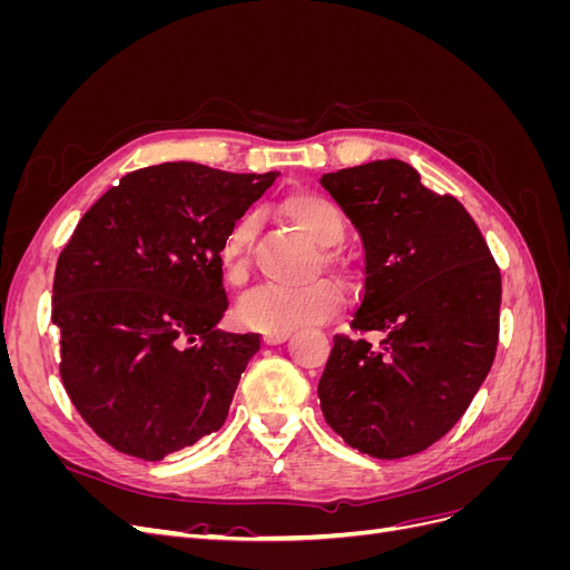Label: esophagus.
Masks as SVG:
<instances>
[{
  "label": "esophagus",
  "instance_id": "esophagus-1",
  "mask_svg": "<svg viewBox=\"0 0 570 570\" xmlns=\"http://www.w3.org/2000/svg\"><path fill=\"white\" fill-rule=\"evenodd\" d=\"M287 337H292V331H271V333H264V342L266 344H281Z\"/></svg>",
  "mask_w": 570,
  "mask_h": 570
}]
</instances>
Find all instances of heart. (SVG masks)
Here are the masks:
<instances>
[{
  "label": "heart",
  "mask_w": 570,
  "mask_h": 570,
  "mask_svg": "<svg viewBox=\"0 0 570 570\" xmlns=\"http://www.w3.org/2000/svg\"><path fill=\"white\" fill-rule=\"evenodd\" d=\"M278 209L318 245L331 247L344 237V216L340 206L312 189H297L281 199ZM258 233L256 214H243L226 230L218 247V266L223 278L233 285L247 281L252 268V249ZM325 264L340 266L337 254H325ZM344 292L335 281H316L312 285H262L239 304V321L256 331H295L331 316L342 304Z\"/></svg>",
  "instance_id": "heart-1"
}]
</instances>
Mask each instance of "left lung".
Masks as SVG:
<instances>
[{
  "mask_svg": "<svg viewBox=\"0 0 570 570\" xmlns=\"http://www.w3.org/2000/svg\"><path fill=\"white\" fill-rule=\"evenodd\" d=\"M321 185L364 239L358 333L333 337L318 381L323 416L361 454L402 459L456 425L497 354L502 273L471 214L409 164L385 159Z\"/></svg>",
  "mask_w": 570,
  "mask_h": 570,
  "instance_id": "left-lung-1",
  "label": "left lung"
}]
</instances>
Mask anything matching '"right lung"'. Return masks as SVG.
<instances>
[{"instance_id":"right-lung-1","label":"right lung","mask_w":570,"mask_h":570,"mask_svg":"<svg viewBox=\"0 0 570 570\" xmlns=\"http://www.w3.org/2000/svg\"><path fill=\"white\" fill-rule=\"evenodd\" d=\"M275 176L193 161L132 170L59 254L61 383L114 450L161 461L226 423L262 335L214 327L228 308L218 247Z\"/></svg>"}]
</instances>
